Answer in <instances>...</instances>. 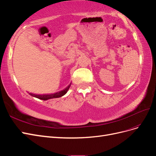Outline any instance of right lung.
<instances>
[{
  "label": "right lung",
  "mask_w": 156,
  "mask_h": 156,
  "mask_svg": "<svg viewBox=\"0 0 156 156\" xmlns=\"http://www.w3.org/2000/svg\"><path fill=\"white\" fill-rule=\"evenodd\" d=\"M71 84H72V83H70V84H69V85L66 88H65L64 90H61L60 92H57L54 93V94H41H41H34L29 93V94H30V96H32L33 97L36 98H38V99H40V100H44V101L50 100V99L60 98V97L64 96L65 94L67 93V92L68 91V90H69V87L71 86Z\"/></svg>",
  "instance_id": "1"
}]
</instances>
